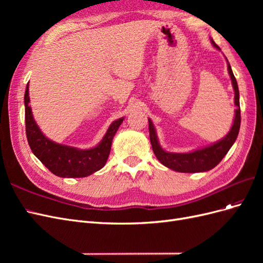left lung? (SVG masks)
I'll return each mask as SVG.
<instances>
[{"label":"left lung","instance_id":"left-lung-1","mask_svg":"<svg viewBox=\"0 0 263 263\" xmlns=\"http://www.w3.org/2000/svg\"><path fill=\"white\" fill-rule=\"evenodd\" d=\"M211 42L215 48L219 49V47L214 43L213 39ZM227 67H228V73L232 79L233 87L235 91V105L237 106L235 110V118L232 128L228 132L226 136L215 142V144L205 147L202 149H197L192 151V153H185V154H176V153H168L161 148L159 145L158 137L156 134V128L151 122V119L148 118L149 123V137L153 150L157 157V159L160 161L166 168L171 170L183 172V173H195V172H205L215 168L220 161L221 159L226 156L229 151L230 147L234 145V142L237 139L238 133L240 128V104H239V90H238V84L236 81V78L233 73L232 67H230L229 62L227 60Z\"/></svg>","mask_w":263,"mask_h":263}]
</instances>
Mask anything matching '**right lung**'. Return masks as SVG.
I'll list each match as a JSON object with an SVG mask.
<instances>
[{"instance_id":"1","label":"right lung","mask_w":263,"mask_h":263,"mask_svg":"<svg viewBox=\"0 0 263 263\" xmlns=\"http://www.w3.org/2000/svg\"><path fill=\"white\" fill-rule=\"evenodd\" d=\"M28 83L26 86L24 103H25V124L28 145L33 154L42 161L47 169L60 178H84L99 171L105 165L110 153L112 140L124 121V117L110 124L100 144L91 149H78L57 144L47 138L39 129L28 105Z\"/></svg>"}]
</instances>
